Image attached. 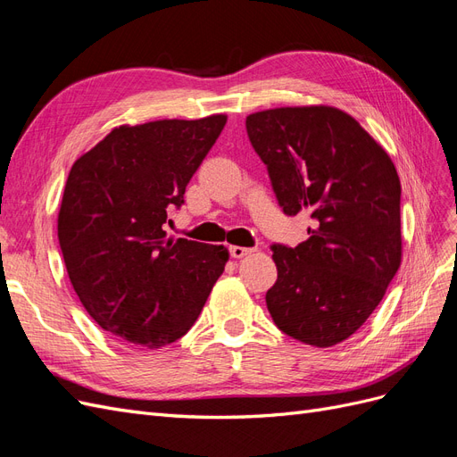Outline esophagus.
Here are the masks:
<instances>
[{
	"label": "esophagus",
	"instance_id": "1",
	"mask_svg": "<svg viewBox=\"0 0 457 457\" xmlns=\"http://www.w3.org/2000/svg\"><path fill=\"white\" fill-rule=\"evenodd\" d=\"M253 252V247H242V245H230V255L234 259H242L245 255H250Z\"/></svg>",
	"mask_w": 457,
	"mask_h": 457
}]
</instances>
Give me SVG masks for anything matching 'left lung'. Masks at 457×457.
Returning a JSON list of instances; mask_svg holds the SVG:
<instances>
[{
  "label": "left lung",
  "instance_id": "obj_1",
  "mask_svg": "<svg viewBox=\"0 0 457 457\" xmlns=\"http://www.w3.org/2000/svg\"><path fill=\"white\" fill-rule=\"evenodd\" d=\"M245 129L286 215L312 219L295 247L272 245L274 324L314 347L351 337L381 303L403 259L400 179L353 116L334 106H284Z\"/></svg>",
  "mask_w": 457,
  "mask_h": 457
}]
</instances>
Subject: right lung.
I'll return each instance as SVG.
<instances>
[{"label":"right lung","instance_id":"1","mask_svg":"<svg viewBox=\"0 0 457 457\" xmlns=\"http://www.w3.org/2000/svg\"><path fill=\"white\" fill-rule=\"evenodd\" d=\"M225 123L213 114L120 126L68 173L59 212L68 278L93 320L133 347L183 337L225 270V245L163 230Z\"/></svg>","mask_w":457,"mask_h":457}]
</instances>
